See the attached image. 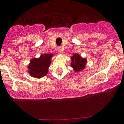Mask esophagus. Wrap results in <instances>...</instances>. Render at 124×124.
<instances>
[{
    "instance_id": "obj_1",
    "label": "esophagus",
    "mask_w": 124,
    "mask_h": 124,
    "mask_svg": "<svg viewBox=\"0 0 124 124\" xmlns=\"http://www.w3.org/2000/svg\"><path fill=\"white\" fill-rule=\"evenodd\" d=\"M57 50H58V51H59L60 53H62V52H63V48L61 47V46L57 48Z\"/></svg>"
}]
</instances>
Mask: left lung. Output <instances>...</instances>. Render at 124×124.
<instances>
[{"label": "left lung", "instance_id": "left-lung-1", "mask_svg": "<svg viewBox=\"0 0 124 124\" xmlns=\"http://www.w3.org/2000/svg\"><path fill=\"white\" fill-rule=\"evenodd\" d=\"M71 62H70V66L73 68L74 72L77 73L83 70L86 67L87 59L83 58L78 53L73 54L71 57Z\"/></svg>", "mask_w": 124, "mask_h": 124}]
</instances>
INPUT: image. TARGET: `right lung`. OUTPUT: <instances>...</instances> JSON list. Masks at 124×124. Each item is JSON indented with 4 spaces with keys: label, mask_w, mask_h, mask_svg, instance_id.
<instances>
[{
    "label": "right lung",
    "mask_w": 124,
    "mask_h": 124,
    "mask_svg": "<svg viewBox=\"0 0 124 124\" xmlns=\"http://www.w3.org/2000/svg\"><path fill=\"white\" fill-rule=\"evenodd\" d=\"M55 54H41L39 58H32L28 65V73L33 78H40L48 73V68L51 63V58Z\"/></svg>",
    "instance_id": "obj_1"
}]
</instances>
